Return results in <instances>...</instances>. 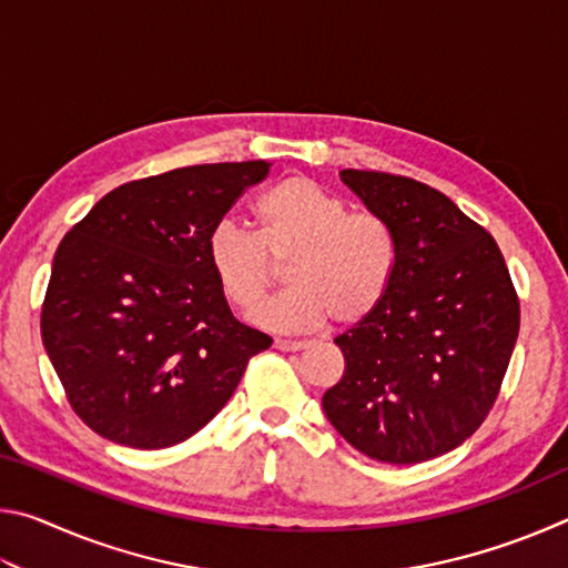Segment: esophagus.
Segmentation results:
<instances>
[{"instance_id":"esophagus-1","label":"esophagus","mask_w":568,"mask_h":568,"mask_svg":"<svg viewBox=\"0 0 568 568\" xmlns=\"http://www.w3.org/2000/svg\"><path fill=\"white\" fill-rule=\"evenodd\" d=\"M273 345H275L277 351L295 353V351H303V348H307V341H287V338H277Z\"/></svg>"}]
</instances>
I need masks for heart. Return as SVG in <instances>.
<instances>
[{"label": "heart", "instance_id": "b5f03b06", "mask_svg": "<svg viewBox=\"0 0 568 568\" xmlns=\"http://www.w3.org/2000/svg\"><path fill=\"white\" fill-rule=\"evenodd\" d=\"M255 233L220 223L207 237V265L220 293L250 313L285 267L291 285L253 315L277 333L318 331L331 318L353 325L386 301L396 273V237L376 213H348L343 200L303 175L277 182L253 207Z\"/></svg>", "mask_w": 568, "mask_h": 568}]
</instances>
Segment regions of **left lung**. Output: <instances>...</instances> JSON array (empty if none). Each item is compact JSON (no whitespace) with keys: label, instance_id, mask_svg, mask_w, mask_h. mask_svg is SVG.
Returning <instances> with one entry per match:
<instances>
[{"label":"left lung","instance_id":"8db88e82","mask_svg":"<svg viewBox=\"0 0 568 568\" xmlns=\"http://www.w3.org/2000/svg\"><path fill=\"white\" fill-rule=\"evenodd\" d=\"M396 237L390 291L335 338L345 371L325 390L333 428L368 458L420 464L484 423L518 335V297L496 240L444 192L410 178L341 170Z\"/></svg>","mask_w":568,"mask_h":568}]
</instances>
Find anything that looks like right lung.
I'll return each instance as SVG.
<instances>
[{
	"label": "right lung",
	"mask_w": 568,
	"mask_h": 568,
	"mask_svg": "<svg viewBox=\"0 0 568 568\" xmlns=\"http://www.w3.org/2000/svg\"><path fill=\"white\" fill-rule=\"evenodd\" d=\"M271 162H217L104 195L57 247L42 343L67 400L114 444L190 438L233 396L265 333L230 313L207 237Z\"/></svg>",
	"instance_id": "add662e5"
}]
</instances>
